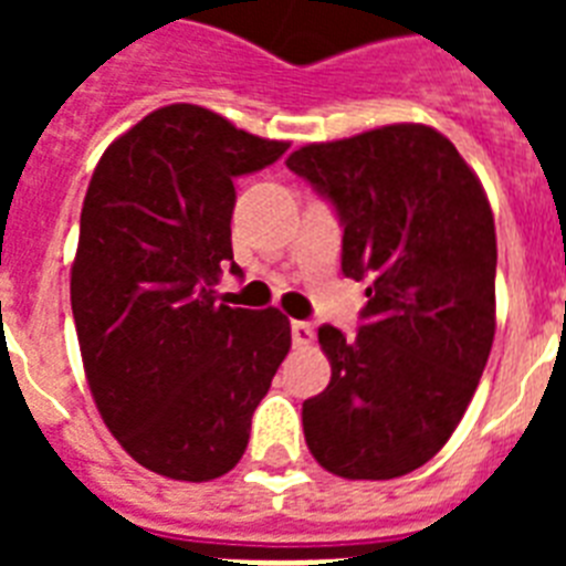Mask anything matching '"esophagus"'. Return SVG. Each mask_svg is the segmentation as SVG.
I'll list each match as a JSON object with an SVG mask.
<instances>
[{
    "instance_id": "esophagus-1",
    "label": "esophagus",
    "mask_w": 566,
    "mask_h": 566,
    "mask_svg": "<svg viewBox=\"0 0 566 566\" xmlns=\"http://www.w3.org/2000/svg\"><path fill=\"white\" fill-rule=\"evenodd\" d=\"M291 335H293V344L296 346H308L311 340H314V326H311L308 319H293Z\"/></svg>"
}]
</instances>
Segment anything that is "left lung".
<instances>
[{"mask_svg": "<svg viewBox=\"0 0 566 566\" xmlns=\"http://www.w3.org/2000/svg\"><path fill=\"white\" fill-rule=\"evenodd\" d=\"M335 205L364 326L317 332L332 381L302 402L311 455L344 479H396L443 449L496 332V229L482 181L420 123L308 144L287 158Z\"/></svg>", "mask_w": 566, "mask_h": 566, "instance_id": "1", "label": "left lung"}]
</instances>
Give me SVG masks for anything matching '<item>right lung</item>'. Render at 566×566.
I'll return each mask as SVG.
<instances>
[{
  "label": "right lung",
  "instance_id": "add662e5",
  "mask_svg": "<svg viewBox=\"0 0 566 566\" xmlns=\"http://www.w3.org/2000/svg\"><path fill=\"white\" fill-rule=\"evenodd\" d=\"M284 153L179 102L119 135L84 196L70 273L84 376L119 447L176 482L238 464L291 349L282 311L229 308L213 291L234 258V179Z\"/></svg>",
  "mask_w": 566,
  "mask_h": 566
}]
</instances>
